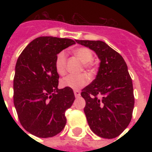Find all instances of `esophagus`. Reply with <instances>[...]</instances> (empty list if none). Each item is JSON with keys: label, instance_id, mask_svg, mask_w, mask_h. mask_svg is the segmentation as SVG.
<instances>
[{"label": "esophagus", "instance_id": "esophagus-1", "mask_svg": "<svg viewBox=\"0 0 152 152\" xmlns=\"http://www.w3.org/2000/svg\"><path fill=\"white\" fill-rule=\"evenodd\" d=\"M74 95H75V97L79 98L80 96V91H74Z\"/></svg>", "mask_w": 152, "mask_h": 152}]
</instances>
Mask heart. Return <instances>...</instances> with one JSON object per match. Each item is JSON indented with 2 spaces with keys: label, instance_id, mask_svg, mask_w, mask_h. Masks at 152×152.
Here are the masks:
<instances>
[{
  "label": "heart",
  "instance_id": "b5f03b06",
  "mask_svg": "<svg viewBox=\"0 0 152 152\" xmlns=\"http://www.w3.org/2000/svg\"><path fill=\"white\" fill-rule=\"evenodd\" d=\"M74 54L83 62V68L88 71H92V64L91 61L93 60V53L88 48L80 47L73 51ZM67 55L64 51H61L56 56L55 69L59 75H64L66 70ZM89 82V76L86 73L79 75H69L61 80V86L64 88H71L78 91L85 87Z\"/></svg>",
  "mask_w": 152,
  "mask_h": 152
}]
</instances>
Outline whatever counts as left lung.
I'll use <instances>...</instances> for the list:
<instances>
[{
  "mask_svg": "<svg viewBox=\"0 0 152 152\" xmlns=\"http://www.w3.org/2000/svg\"><path fill=\"white\" fill-rule=\"evenodd\" d=\"M95 51L101 61L97 76L83 89L84 113L92 132L99 137H118L131 121L134 107L132 81L127 64L117 51L102 41L76 40Z\"/></svg>",
  "mask_w": 152,
  "mask_h": 152,
  "instance_id": "obj_1",
  "label": "left lung"
}]
</instances>
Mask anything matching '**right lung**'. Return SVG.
I'll use <instances>...</instances> for the list:
<instances>
[{"instance_id":"right-lung-1","label":"right lung","mask_w":152,"mask_h":152,"mask_svg":"<svg viewBox=\"0 0 152 152\" xmlns=\"http://www.w3.org/2000/svg\"><path fill=\"white\" fill-rule=\"evenodd\" d=\"M75 43L69 39L39 37L18 58L13 80L14 106L20 124L31 134L52 137L65 126V111L75 95L71 88H57L55 59L58 53Z\"/></svg>"}]
</instances>
